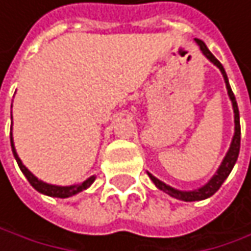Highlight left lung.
<instances>
[{
  "mask_svg": "<svg viewBox=\"0 0 251 251\" xmlns=\"http://www.w3.org/2000/svg\"><path fill=\"white\" fill-rule=\"evenodd\" d=\"M196 44L200 46V49L202 50L204 55L214 64L219 67V70L222 71L223 77H225V83H226V87H227V94H229V98L232 101V107H234V113H235V135L234 138H232V143H230V147H229V151L226 153L225 159H223V162L222 165L219 167L217 173L214 174V177L205 184L202 186L201 189L198 190H192V192H181V190H177V189H173L170 186H167L165 183H162L160 180H157L156 177H153L150 173H149V177L151 178V181L156 184L157 189L160 190H164L165 193L174 196V198L177 200H181V201H186V202H192V201H201V200H205V198H210L211 195H214L220 186L223 184V181L227 178V176L230 174L232 168H234L235 162H237V159H238V153H240V143H241V126H240V111H238V105H237V100H235V95L234 92H232V89L229 86V81H227V75L225 73V68L222 67V64L217 61V58L213 55V53L207 49L205 43L202 40H198V38H195Z\"/></svg>",
  "mask_w": 251,
  "mask_h": 251,
  "instance_id": "left-lung-1",
  "label": "left lung"
}]
</instances>
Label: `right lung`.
<instances>
[{"label":"right lung","instance_id":"1","mask_svg":"<svg viewBox=\"0 0 251 251\" xmlns=\"http://www.w3.org/2000/svg\"><path fill=\"white\" fill-rule=\"evenodd\" d=\"M10 143H11V150H13V154L16 157V162L17 165H19L21 171L25 174V177L28 178V181L31 183V186L38 190L40 193H44V195H49V196H55V198H68V196H73L84 189H87L89 186H91L95 180V177H91V178H87L86 181H83L81 184H74V186H53V184H47L41 180H38L24 164H22V160L19 159V156H17L16 150H14V146H13V138H11V134H10Z\"/></svg>","mask_w":251,"mask_h":251}]
</instances>
